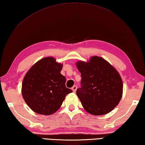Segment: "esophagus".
<instances>
[{"label": "esophagus", "instance_id": "34e87169", "mask_svg": "<svg viewBox=\"0 0 145 145\" xmlns=\"http://www.w3.org/2000/svg\"><path fill=\"white\" fill-rule=\"evenodd\" d=\"M77 87L76 86H73L72 88V90L73 91V93H75L76 91H77Z\"/></svg>", "mask_w": 145, "mask_h": 145}]
</instances>
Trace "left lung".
<instances>
[{"mask_svg":"<svg viewBox=\"0 0 145 145\" xmlns=\"http://www.w3.org/2000/svg\"><path fill=\"white\" fill-rule=\"evenodd\" d=\"M76 66L81 73V88L77 95L89 114H108L119 103L123 83L117 70L103 57L92 56L89 61H80Z\"/></svg>","mask_w":145,"mask_h":145,"instance_id":"8db88e82","label":"left lung"}]
</instances>
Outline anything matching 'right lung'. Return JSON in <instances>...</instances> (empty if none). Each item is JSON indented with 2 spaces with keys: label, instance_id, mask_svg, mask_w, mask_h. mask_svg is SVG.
Listing matches in <instances>:
<instances>
[{
  "label": "right lung",
  "instance_id": "add662e5",
  "mask_svg": "<svg viewBox=\"0 0 145 145\" xmlns=\"http://www.w3.org/2000/svg\"><path fill=\"white\" fill-rule=\"evenodd\" d=\"M63 65L53 57H46L34 64L26 73L22 93L28 106L37 114L49 115L56 112L66 96L72 93L65 86L61 74Z\"/></svg>",
  "mask_w": 145,
  "mask_h": 145
}]
</instances>
